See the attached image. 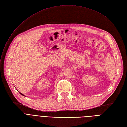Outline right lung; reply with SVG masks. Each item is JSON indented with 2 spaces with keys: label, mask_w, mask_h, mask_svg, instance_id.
<instances>
[{
  "label": "right lung",
  "mask_w": 127,
  "mask_h": 127,
  "mask_svg": "<svg viewBox=\"0 0 127 127\" xmlns=\"http://www.w3.org/2000/svg\"><path fill=\"white\" fill-rule=\"evenodd\" d=\"M19 92V93H20V92ZM20 94H21V95H23V96H25V95H23V94H22V93H20Z\"/></svg>",
  "instance_id": "right-lung-1"
}]
</instances>
